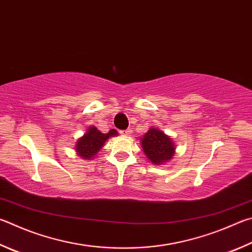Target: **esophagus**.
<instances>
[{
    "label": "esophagus",
    "instance_id": "esophagus-1",
    "mask_svg": "<svg viewBox=\"0 0 252 252\" xmlns=\"http://www.w3.org/2000/svg\"><path fill=\"white\" fill-rule=\"evenodd\" d=\"M121 133L125 134V135H131V134H132V130H131V129H127V130H126V131H122Z\"/></svg>",
    "mask_w": 252,
    "mask_h": 252
}]
</instances>
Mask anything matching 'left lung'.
<instances>
[{"instance_id": "1", "label": "left lung", "mask_w": 252, "mask_h": 252, "mask_svg": "<svg viewBox=\"0 0 252 252\" xmlns=\"http://www.w3.org/2000/svg\"><path fill=\"white\" fill-rule=\"evenodd\" d=\"M140 142L146 158L154 165H164L175 154L176 148L172 138L158 127H150Z\"/></svg>"}]
</instances>
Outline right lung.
Here are the masks:
<instances>
[{
  "label": "right lung",
  "instance_id": "add662e5",
  "mask_svg": "<svg viewBox=\"0 0 252 252\" xmlns=\"http://www.w3.org/2000/svg\"><path fill=\"white\" fill-rule=\"evenodd\" d=\"M117 135L118 132L114 129H111L108 133H101L97 127L91 126L87 129L86 133L77 140L75 145L76 153L84 159L94 158L103 148L104 143L112 136Z\"/></svg>",
  "mask_w": 252,
  "mask_h": 252
}]
</instances>
